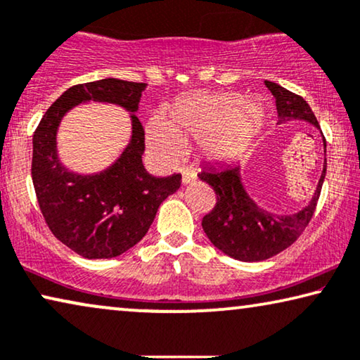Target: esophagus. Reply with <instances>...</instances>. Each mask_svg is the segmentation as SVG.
<instances>
[{
	"instance_id": "obj_1",
	"label": "esophagus",
	"mask_w": 360,
	"mask_h": 360,
	"mask_svg": "<svg viewBox=\"0 0 360 360\" xmlns=\"http://www.w3.org/2000/svg\"><path fill=\"white\" fill-rule=\"evenodd\" d=\"M181 174H182V182H184V184H191L192 181H195V171L192 169L191 166H182Z\"/></svg>"
}]
</instances>
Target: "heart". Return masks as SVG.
<instances>
[{
  "label": "heart",
  "instance_id": "heart-1",
  "mask_svg": "<svg viewBox=\"0 0 360 360\" xmlns=\"http://www.w3.org/2000/svg\"><path fill=\"white\" fill-rule=\"evenodd\" d=\"M259 109L238 93H202L181 101L171 117L156 112L146 124V146L156 160L171 163L182 153L184 141L200 140L212 160H225L243 145Z\"/></svg>",
  "mask_w": 360,
  "mask_h": 360
}]
</instances>
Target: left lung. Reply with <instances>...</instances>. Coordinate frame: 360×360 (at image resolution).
Instances as JSON below:
<instances>
[{
    "instance_id": "obj_1",
    "label": "left lung",
    "mask_w": 360,
    "mask_h": 360,
    "mask_svg": "<svg viewBox=\"0 0 360 360\" xmlns=\"http://www.w3.org/2000/svg\"><path fill=\"white\" fill-rule=\"evenodd\" d=\"M264 83L276 98L279 122L305 120L320 129L315 114L305 99L272 81H264ZM323 145L326 155L325 136H323ZM325 176L326 158L321 178L308 205L297 214L277 215L264 210L251 199L243 186L240 163L204 166L199 178L215 191L217 204L202 219V229L212 245L233 259L245 262L269 259L290 246L310 224L316 202L320 199Z\"/></svg>"
}]
</instances>
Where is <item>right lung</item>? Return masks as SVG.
<instances>
[{
	"label": "right lung",
	"mask_w": 360,
	"mask_h": 360,
	"mask_svg": "<svg viewBox=\"0 0 360 360\" xmlns=\"http://www.w3.org/2000/svg\"><path fill=\"white\" fill-rule=\"evenodd\" d=\"M145 83L105 78L65 91L34 131L32 182L45 224L55 238L88 259H110L134 248L153 224L166 197L181 186V174L155 178L145 169V131L135 112ZM96 100L131 112L132 136L123 155L101 174L78 175L56 153V130L75 105Z\"/></svg>",
	"instance_id": "right-lung-1"
}]
</instances>
